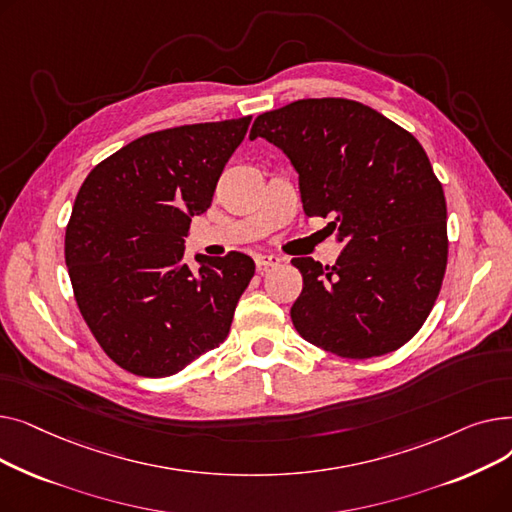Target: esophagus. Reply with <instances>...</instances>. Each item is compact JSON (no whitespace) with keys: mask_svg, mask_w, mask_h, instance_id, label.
<instances>
[{"mask_svg":"<svg viewBox=\"0 0 512 512\" xmlns=\"http://www.w3.org/2000/svg\"><path fill=\"white\" fill-rule=\"evenodd\" d=\"M280 257L278 255H257L255 257V263H257V267L259 270H267V267H276V265H280Z\"/></svg>","mask_w":512,"mask_h":512,"instance_id":"34e87169","label":"esophagus"}]
</instances>
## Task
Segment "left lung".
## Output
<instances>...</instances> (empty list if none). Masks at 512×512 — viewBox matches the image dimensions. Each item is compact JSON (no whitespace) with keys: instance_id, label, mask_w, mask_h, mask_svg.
Returning <instances> with one entry per match:
<instances>
[{"instance_id":"1","label":"left lung","mask_w":512,"mask_h":512,"mask_svg":"<svg viewBox=\"0 0 512 512\" xmlns=\"http://www.w3.org/2000/svg\"><path fill=\"white\" fill-rule=\"evenodd\" d=\"M280 147L307 215L332 218L334 265L294 257L303 292L292 324L311 344L369 359L409 342L446 272V199L411 132L351 99H299L255 118L249 139Z\"/></svg>"}]
</instances>
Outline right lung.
<instances>
[{
  "instance_id": "1",
  "label": "right lung",
  "mask_w": 512,
  "mask_h": 512,
  "mask_svg": "<svg viewBox=\"0 0 512 512\" xmlns=\"http://www.w3.org/2000/svg\"><path fill=\"white\" fill-rule=\"evenodd\" d=\"M251 116L145 134L85 178L66 228L76 305L105 355L143 378H166L220 346L255 261H184L193 215L209 209Z\"/></svg>"
}]
</instances>
